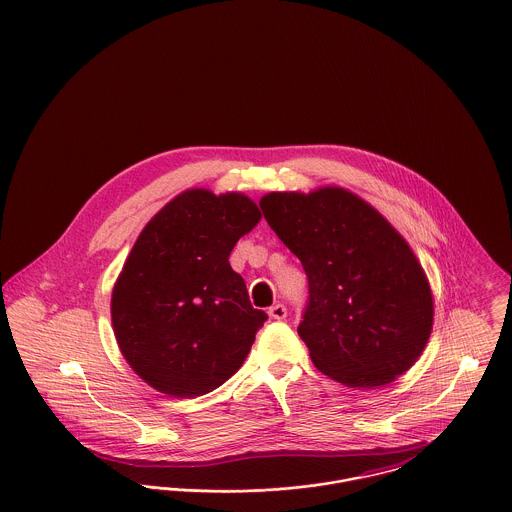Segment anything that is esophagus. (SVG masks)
Wrapping results in <instances>:
<instances>
[{
	"instance_id": "1",
	"label": "esophagus",
	"mask_w": 512,
	"mask_h": 512,
	"mask_svg": "<svg viewBox=\"0 0 512 512\" xmlns=\"http://www.w3.org/2000/svg\"><path fill=\"white\" fill-rule=\"evenodd\" d=\"M268 314L272 316L273 320H285V316H287V308L277 303V305H273V307L268 310Z\"/></svg>"
}]
</instances>
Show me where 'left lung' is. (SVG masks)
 <instances>
[{"label": "left lung", "mask_w": 512, "mask_h": 512, "mask_svg": "<svg viewBox=\"0 0 512 512\" xmlns=\"http://www.w3.org/2000/svg\"><path fill=\"white\" fill-rule=\"evenodd\" d=\"M268 225L308 277L299 336L314 367L349 388L394 382L433 330V291L408 240L369 202L341 186L270 192Z\"/></svg>", "instance_id": "8db88e82"}]
</instances>
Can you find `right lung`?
<instances>
[{
  "instance_id": "add662e5",
  "label": "right lung",
  "mask_w": 512,
  "mask_h": 512,
  "mask_svg": "<svg viewBox=\"0 0 512 512\" xmlns=\"http://www.w3.org/2000/svg\"><path fill=\"white\" fill-rule=\"evenodd\" d=\"M260 219L242 192L190 188L139 233L114 283L110 318L124 359L157 392L204 396L242 367L268 316L250 305L229 256Z\"/></svg>"
}]
</instances>
